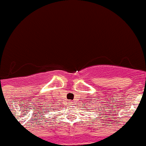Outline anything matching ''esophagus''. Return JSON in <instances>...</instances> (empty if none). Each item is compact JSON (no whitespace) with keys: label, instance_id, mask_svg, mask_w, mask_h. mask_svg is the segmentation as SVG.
Listing matches in <instances>:
<instances>
[{"label":"esophagus","instance_id":"obj_1","mask_svg":"<svg viewBox=\"0 0 146 146\" xmlns=\"http://www.w3.org/2000/svg\"><path fill=\"white\" fill-rule=\"evenodd\" d=\"M72 103H73V102H71V105H73V104H72Z\"/></svg>","mask_w":146,"mask_h":146}]
</instances>
